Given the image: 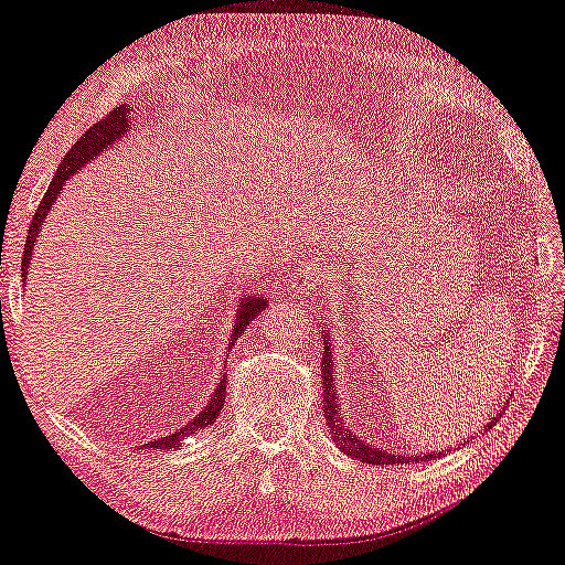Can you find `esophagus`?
<instances>
[{"mask_svg": "<svg viewBox=\"0 0 565 565\" xmlns=\"http://www.w3.org/2000/svg\"><path fill=\"white\" fill-rule=\"evenodd\" d=\"M298 288H300V292H306L308 288H313V282H311V265H303V267H298Z\"/></svg>", "mask_w": 565, "mask_h": 565, "instance_id": "1", "label": "esophagus"}]
</instances>
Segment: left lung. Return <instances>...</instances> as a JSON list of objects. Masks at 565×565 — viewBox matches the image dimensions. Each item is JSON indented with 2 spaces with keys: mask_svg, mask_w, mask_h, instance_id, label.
Instances as JSON below:
<instances>
[{
  "mask_svg": "<svg viewBox=\"0 0 565 565\" xmlns=\"http://www.w3.org/2000/svg\"><path fill=\"white\" fill-rule=\"evenodd\" d=\"M323 344H329V339H323ZM331 375H334V367H331V354L329 347H323V358H321V377H323V412H327V422L331 427V437L339 445V450L352 455V458H360L365 462H373V466H393V462L404 460V455H391L381 450V447L370 445L367 439H360L358 435H350L342 424V416L337 412V396H334V383H331ZM431 458V455H429Z\"/></svg>",
  "mask_w": 565,
  "mask_h": 565,
  "instance_id": "obj_1",
  "label": "left lung"
}]
</instances>
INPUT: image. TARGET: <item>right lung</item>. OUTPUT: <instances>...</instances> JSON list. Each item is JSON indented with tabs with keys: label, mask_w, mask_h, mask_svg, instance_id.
Wrapping results in <instances>:
<instances>
[{
	"label": "right lung",
	"mask_w": 565,
	"mask_h": 565,
	"mask_svg": "<svg viewBox=\"0 0 565 565\" xmlns=\"http://www.w3.org/2000/svg\"><path fill=\"white\" fill-rule=\"evenodd\" d=\"M130 110H134V107H130V105L113 107V110L107 113L103 120H97L95 126H89L87 134H84L79 141L72 146V151H68L66 157H64V161H61L58 172L53 174L49 190H45L41 205H38L35 218H33V223H30V228H28L25 254H22V280H25V277H28L25 269L30 265V257H33V246H35L38 231H41L43 218H45V215H49L53 200L58 198V192L66 184L68 177H72L74 172H79V169L87 164L89 159H95L97 153L105 149V146H110L115 141V138H122V134H126V130H128V115H130ZM265 306H267L265 298H259V296H249V298L242 300V306H238V313H236V321H234V334H231V342H234L236 337L244 334L246 323H249L254 316H257ZM221 375L223 377H221V383L215 385L211 401H207V406H203V412H200L195 419H192L190 424H184L182 429H177L174 435L153 439L151 445H143V447H157V450H172V447H180L182 445V439L198 435L200 429H205L207 424H213L215 416L221 414L223 401H226V396H223V391H226V373H223V370H221Z\"/></svg>",
	"instance_id": "1"
}]
</instances>
